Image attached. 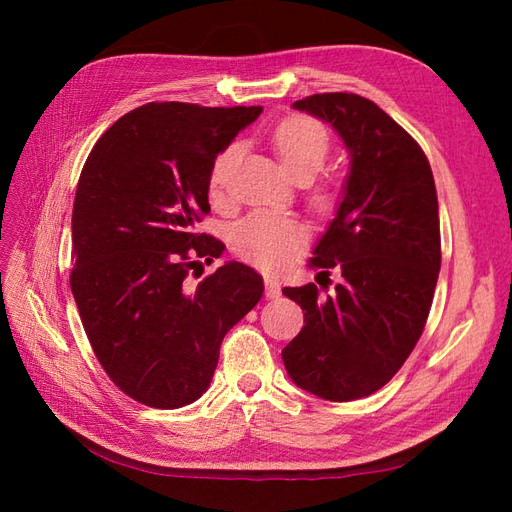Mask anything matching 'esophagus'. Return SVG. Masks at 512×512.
Returning <instances> with one entry per match:
<instances>
[{
    "mask_svg": "<svg viewBox=\"0 0 512 512\" xmlns=\"http://www.w3.org/2000/svg\"><path fill=\"white\" fill-rule=\"evenodd\" d=\"M264 284H266V297L268 299L281 297V286H279V281L275 277H266Z\"/></svg>",
    "mask_w": 512,
    "mask_h": 512,
    "instance_id": "1",
    "label": "esophagus"
}]
</instances>
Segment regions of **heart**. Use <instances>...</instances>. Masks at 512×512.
Returning <instances> with one entry per match:
<instances>
[{
    "instance_id": "heart-1",
    "label": "heart",
    "mask_w": 512,
    "mask_h": 512,
    "mask_svg": "<svg viewBox=\"0 0 512 512\" xmlns=\"http://www.w3.org/2000/svg\"><path fill=\"white\" fill-rule=\"evenodd\" d=\"M273 145L277 156L281 158V165H284L292 180H310L317 176L332 151L328 129L308 116H295L279 123L273 132ZM239 154H242V147L233 143L215 158L209 176V187L213 195H222ZM330 202L332 191L317 193L319 206H328ZM306 242L308 228L297 217L270 211L250 213L242 222L233 226L231 233V246L235 255L262 270L284 268L306 246Z\"/></svg>"
}]
</instances>
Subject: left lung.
Here are the masks:
<instances>
[{
  "label": "left lung",
  "instance_id": "1",
  "mask_svg": "<svg viewBox=\"0 0 512 512\" xmlns=\"http://www.w3.org/2000/svg\"><path fill=\"white\" fill-rule=\"evenodd\" d=\"M330 123L350 151V176L310 266L341 275L332 295L284 288L303 328L281 358L292 383L332 402L374 394L407 361L427 323L440 273L438 193L420 145L358 94L292 103ZM328 288V286H325Z\"/></svg>",
  "mask_w": 512,
  "mask_h": 512
}]
</instances>
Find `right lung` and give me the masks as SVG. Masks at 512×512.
Wrapping results in <instances>:
<instances>
[{
	"mask_svg": "<svg viewBox=\"0 0 512 512\" xmlns=\"http://www.w3.org/2000/svg\"><path fill=\"white\" fill-rule=\"evenodd\" d=\"M262 107L147 103L107 129L85 160L72 209L70 286L112 383L154 409H178L211 385L226 332L257 306L264 279L228 262L187 284L224 244L195 224L211 211L220 151Z\"/></svg>",
	"mask_w": 512,
	"mask_h": 512,
	"instance_id": "obj_1",
	"label": "right lung"
}]
</instances>
